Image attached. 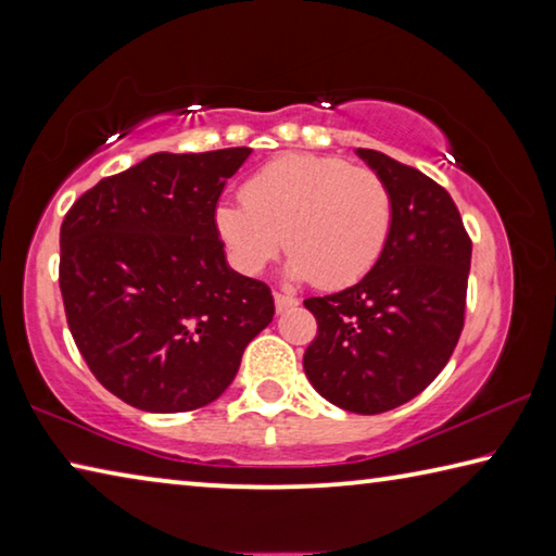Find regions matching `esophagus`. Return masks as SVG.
<instances>
[{"instance_id": "obj_1", "label": "esophagus", "mask_w": 556, "mask_h": 556, "mask_svg": "<svg viewBox=\"0 0 556 556\" xmlns=\"http://www.w3.org/2000/svg\"><path fill=\"white\" fill-rule=\"evenodd\" d=\"M299 304V299H294V296H289V294H275V306H277V314H285V312H289V308H294Z\"/></svg>"}]
</instances>
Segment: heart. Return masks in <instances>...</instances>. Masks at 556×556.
Wrapping results in <instances>:
<instances>
[{
	"label": "heart",
	"instance_id": "heart-1",
	"mask_svg": "<svg viewBox=\"0 0 556 556\" xmlns=\"http://www.w3.org/2000/svg\"><path fill=\"white\" fill-rule=\"evenodd\" d=\"M392 228V195L380 174L338 156L275 159L215 208V230L235 267L260 275L287 240V275L341 289L380 260Z\"/></svg>",
	"mask_w": 556,
	"mask_h": 556
}]
</instances>
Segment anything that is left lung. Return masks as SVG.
<instances>
[{
  "label": "left lung",
  "mask_w": 556,
  "mask_h": 556,
  "mask_svg": "<svg viewBox=\"0 0 556 556\" xmlns=\"http://www.w3.org/2000/svg\"><path fill=\"white\" fill-rule=\"evenodd\" d=\"M355 154L390 188V238L357 285L304 301L318 321L304 372L336 407L380 414L417 397L454 353L470 240L456 203L419 168L375 149Z\"/></svg>",
  "instance_id": "left-lung-1"
}]
</instances>
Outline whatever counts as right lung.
<instances>
[{"label":"right lung","mask_w":556,"mask_h":556,"mask_svg":"<svg viewBox=\"0 0 556 556\" xmlns=\"http://www.w3.org/2000/svg\"><path fill=\"white\" fill-rule=\"evenodd\" d=\"M250 154L159 152L65 213L68 328L102 388L131 407L174 414L218 400L271 324L269 287L230 269L215 230L223 188Z\"/></svg>","instance_id":"obj_1"}]
</instances>
